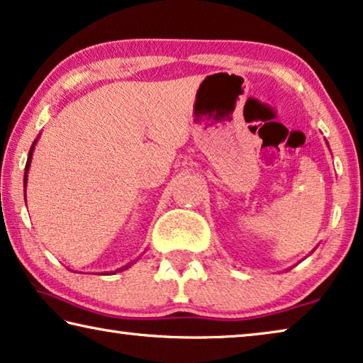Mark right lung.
<instances>
[{"instance_id": "obj_1", "label": "right lung", "mask_w": 363, "mask_h": 363, "mask_svg": "<svg viewBox=\"0 0 363 363\" xmlns=\"http://www.w3.org/2000/svg\"><path fill=\"white\" fill-rule=\"evenodd\" d=\"M37 140H38V137L35 140H33V143H32V147H30V150H28V157H27V163H26V172H24V187H27V174H28V169H30V163H32V155H33V150H35V145H37ZM135 262V260H134ZM134 262H130V263H128L125 264V267H123V268H119V269H116V272H111V273H106V274H116L118 272H123V269H128L132 263Z\"/></svg>"}]
</instances>
